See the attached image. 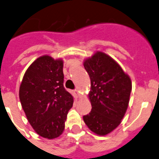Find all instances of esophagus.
I'll return each instance as SVG.
<instances>
[{"instance_id": "obj_1", "label": "esophagus", "mask_w": 159, "mask_h": 159, "mask_svg": "<svg viewBox=\"0 0 159 159\" xmlns=\"http://www.w3.org/2000/svg\"><path fill=\"white\" fill-rule=\"evenodd\" d=\"M74 93H75V96H76L77 98H78L80 96L79 92H78V89H75V90H74Z\"/></svg>"}]
</instances>
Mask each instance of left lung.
Listing matches in <instances>:
<instances>
[{
    "label": "left lung",
    "instance_id": "1",
    "mask_svg": "<svg viewBox=\"0 0 159 159\" xmlns=\"http://www.w3.org/2000/svg\"><path fill=\"white\" fill-rule=\"evenodd\" d=\"M91 80L92 111L83 116L90 130L105 136L119 125L128 108L131 79L111 56L97 52L84 62Z\"/></svg>",
    "mask_w": 159,
    "mask_h": 159
}]
</instances>
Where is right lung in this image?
Listing matches in <instances>:
<instances>
[{"mask_svg":"<svg viewBox=\"0 0 159 159\" xmlns=\"http://www.w3.org/2000/svg\"><path fill=\"white\" fill-rule=\"evenodd\" d=\"M63 62L49 56L28 67L19 88V100L28 121L39 136L54 139L63 133L74 99L63 87Z\"/></svg>","mask_w":159,"mask_h":159,"instance_id":"obj_1","label":"right lung"}]
</instances>
